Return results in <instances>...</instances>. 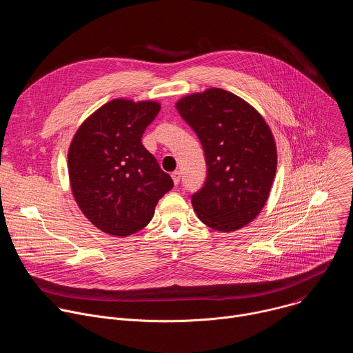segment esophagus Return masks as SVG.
Masks as SVG:
<instances>
[{
  "label": "esophagus",
  "mask_w": 353,
  "mask_h": 353,
  "mask_svg": "<svg viewBox=\"0 0 353 353\" xmlns=\"http://www.w3.org/2000/svg\"><path fill=\"white\" fill-rule=\"evenodd\" d=\"M180 177H181V174H180L179 170H176V172L172 173V179H173V183H174L176 185L180 183Z\"/></svg>",
  "instance_id": "34e87169"
}]
</instances>
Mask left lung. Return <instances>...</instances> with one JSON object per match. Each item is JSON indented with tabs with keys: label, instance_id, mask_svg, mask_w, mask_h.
<instances>
[{
	"label": "left lung",
	"instance_id": "left-lung-1",
	"mask_svg": "<svg viewBox=\"0 0 353 353\" xmlns=\"http://www.w3.org/2000/svg\"><path fill=\"white\" fill-rule=\"evenodd\" d=\"M176 108L207 162V179L191 195L195 214L215 230L243 228L265 205L276 173L270 127L243 99L219 88L185 96Z\"/></svg>",
	"mask_w": 353,
	"mask_h": 353
}]
</instances>
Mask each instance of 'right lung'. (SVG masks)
<instances>
[{
	"label": "right lung",
	"mask_w": 353,
	"mask_h": 353,
	"mask_svg": "<svg viewBox=\"0 0 353 353\" xmlns=\"http://www.w3.org/2000/svg\"><path fill=\"white\" fill-rule=\"evenodd\" d=\"M159 110L157 102L112 100L71 142L72 194L85 216L105 233L128 236L145 228L158 201L174 185L141 139Z\"/></svg>",
	"instance_id": "add662e5"
}]
</instances>
